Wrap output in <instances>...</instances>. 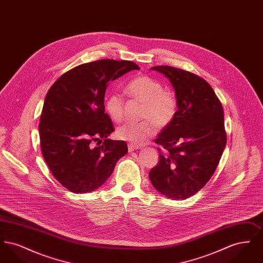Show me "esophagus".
Segmentation results:
<instances>
[{
    "mask_svg": "<svg viewBox=\"0 0 263 263\" xmlns=\"http://www.w3.org/2000/svg\"><path fill=\"white\" fill-rule=\"evenodd\" d=\"M139 149V147L136 145H133V144H128V150L129 152H133V151L137 150Z\"/></svg>",
    "mask_w": 263,
    "mask_h": 263,
    "instance_id": "esophagus-1",
    "label": "esophagus"
}]
</instances>
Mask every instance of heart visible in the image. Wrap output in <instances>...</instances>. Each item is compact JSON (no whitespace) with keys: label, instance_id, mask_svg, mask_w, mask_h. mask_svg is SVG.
<instances>
[{"label":"heart","instance_id":"1","mask_svg":"<svg viewBox=\"0 0 263 263\" xmlns=\"http://www.w3.org/2000/svg\"><path fill=\"white\" fill-rule=\"evenodd\" d=\"M125 93L131 99L143 103L141 118L145 120L138 123H124L116 129V136L134 145H143L159 128L170 125L177 113V100L175 95L163 89V85L149 76H138L125 87ZM105 110L115 122L123 118L124 101L122 97L113 91L104 100Z\"/></svg>","mask_w":263,"mask_h":263}]
</instances>
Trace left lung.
Masks as SVG:
<instances>
[{"mask_svg":"<svg viewBox=\"0 0 263 263\" xmlns=\"http://www.w3.org/2000/svg\"><path fill=\"white\" fill-rule=\"evenodd\" d=\"M175 88L177 113L155 142L160 161L149 173L151 182L171 199H186L209 181L227 143L224 110L211 86L199 76L171 66L151 68Z\"/></svg>","mask_w":263,"mask_h":263,"instance_id":"8db88e82","label":"left lung"}]
</instances>
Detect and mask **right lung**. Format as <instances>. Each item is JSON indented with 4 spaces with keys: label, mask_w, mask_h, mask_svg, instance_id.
<instances>
[{
    "label": "right lung",
    "mask_w": 263,
    "mask_h": 263,
    "mask_svg": "<svg viewBox=\"0 0 263 263\" xmlns=\"http://www.w3.org/2000/svg\"><path fill=\"white\" fill-rule=\"evenodd\" d=\"M132 70L140 68L131 61L86 63L63 74L49 88L38 126L40 146L52 175L68 190H96L127 154L124 141L107 139L114 128L104 112V95L110 82Z\"/></svg>",
    "instance_id": "obj_1"
}]
</instances>
